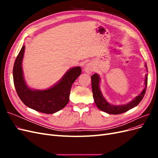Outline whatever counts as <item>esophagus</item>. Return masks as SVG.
<instances>
[{"label": "esophagus", "instance_id": "34e87169", "mask_svg": "<svg viewBox=\"0 0 158 158\" xmlns=\"http://www.w3.org/2000/svg\"><path fill=\"white\" fill-rule=\"evenodd\" d=\"M84 71L88 74H91L94 71V66L91 63H88L84 66Z\"/></svg>", "mask_w": 158, "mask_h": 158}]
</instances>
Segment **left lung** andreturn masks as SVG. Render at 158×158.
<instances>
[{"mask_svg":"<svg viewBox=\"0 0 158 158\" xmlns=\"http://www.w3.org/2000/svg\"><path fill=\"white\" fill-rule=\"evenodd\" d=\"M145 67L147 68L146 63L145 64ZM91 80H92V88L93 92V97L95 103L96 104L97 107L102 111L106 112L108 114H121L123 113H125L128 110H130L135 107L137 106L139 103L142 101V99L144 98L146 88H147V84H148V75H146L145 78V82L144 85L145 87L142 91L140 94L132 99L131 102H128L127 104L125 105H119V106H114L111 103H109L107 100L103 96V94L101 92V89L99 88V84H100V76L98 74H94L91 77Z\"/></svg>","mask_w":158,"mask_h":158,"instance_id":"left-lung-1","label":"left lung"}]
</instances>
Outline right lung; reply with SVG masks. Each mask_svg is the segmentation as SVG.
I'll return each mask as SVG.
<instances>
[{
	"label": "right lung",
	"instance_id": "obj_1",
	"mask_svg": "<svg viewBox=\"0 0 158 158\" xmlns=\"http://www.w3.org/2000/svg\"><path fill=\"white\" fill-rule=\"evenodd\" d=\"M25 51L23 45L19 52L13 68L14 84L16 92L26 106L37 111L52 114L64 108L69 102L71 87L82 73L80 66L71 68L62 78L47 89H34L28 87L22 69Z\"/></svg>",
	"mask_w": 158,
	"mask_h": 158
}]
</instances>
